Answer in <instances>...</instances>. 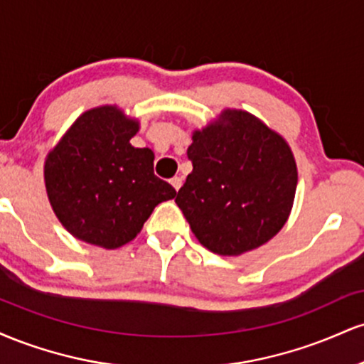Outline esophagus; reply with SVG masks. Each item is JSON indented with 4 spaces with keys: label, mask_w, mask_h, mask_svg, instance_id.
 Wrapping results in <instances>:
<instances>
[{
    "label": "esophagus",
    "mask_w": 364,
    "mask_h": 364,
    "mask_svg": "<svg viewBox=\"0 0 364 364\" xmlns=\"http://www.w3.org/2000/svg\"><path fill=\"white\" fill-rule=\"evenodd\" d=\"M171 185H173V188L174 190H179V188H181V185H183V179L179 178V176H174L173 179H171Z\"/></svg>",
    "instance_id": "34e87169"
}]
</instances>
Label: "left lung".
Segmentation results:
<instances>
[{
  "mask_svg": "<svg viewBox=\"0 0 364 364\" xmlns=\"http://www.w3.org/2000/svg\"><path fill=\"white\" fill-rule=\"evenodd\" d=\"M191 140L193 171L176 203L200 245L237 257L272 240L289 219L298 185L286 139L252 112L228 107Z\"/></svg>",
  "mask_w": 364,
  "mask_h": 364,
  "instance_id": "1",
  "label": "left lung"
}]
</instances>
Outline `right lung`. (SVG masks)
<instances>
[{
    "mask_svg": "<svg viewBox=\"0 0 364 364\" xmlns=\"http://www.w3.org/2000/svg\"><path fill=\"white\" fill-rule=\"evenodd\" d=\"M140 121L116 104L82 112L44 161L54 215L77 240L116 250L135 240L152 210L176 196L154 174V152L129 144Z\"/></svg>",
    "mask_w": 364,
    "mask_h": 364,
    "instance_id": "add662e5",
    "label": "right lung"
}]
</instances>
